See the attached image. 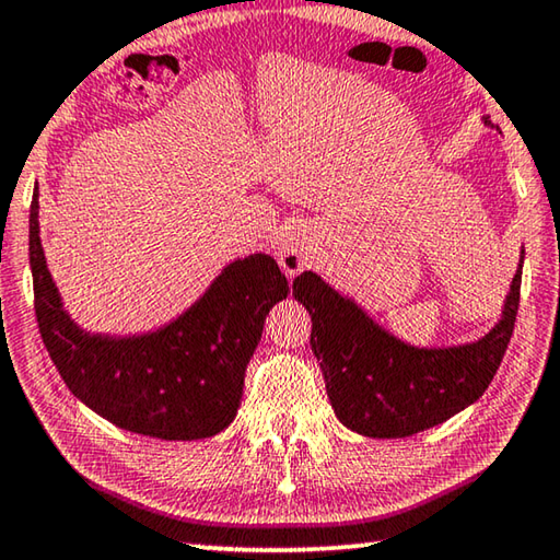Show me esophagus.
Segmentation results:
<instances>
[{
	"label": "esophagus",
	"mask_w": 560,
	"mask_h": 560,
	"mask_svg": "<svg viewBox=\"0 0 560 560\" xmlns=\"http://www.w3.org/2000/svg\"><path fill=\"white\" fill-rule=\"evenodd\" d=\"M278 260L282 265V270H285L290 278H295V275H300L315 262V248H312L310 238H305V233L292 231L280 245Z\"/></svg>",
	"instance_id": "obj_1"
}]
</instances>
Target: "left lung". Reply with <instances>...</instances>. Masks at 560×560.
Returning <instances> with one entry per match:
<instances>
[{
	"mask_svg": "<svg viewBox=\"0 0 560 560\" xmlns=\"http://www.w3.org/2000/svg\"><path fill=\"white\" fill-rule=\"evenodd\" d=\"M485 122L489 120L485 117ZM524 262V258H522ZM522 265L502 319L472 345L418 349L388 335L354 300L341 298L315 272L292 282V295L312 317L310 345L325 374L337 418L366 438H408L445 423L492 384L512 339Z\"/></svg>",
	"mask_w": 560,
	"mask_h": 560,
	"instance_id": "obj_1",
	"label": "left lung"
}]
</instances>
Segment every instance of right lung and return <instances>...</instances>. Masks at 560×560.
<instances>
[{"instance_id":"obj_1","label":"right lung","mask_w":560,"mask_h":560,"mask_svg":"<svg viewBox=\"0 0 560 560\" xmlns=\"http://www.w3.org/2000/svg\"><path fill=\"white\" fill-rule=\"evenodd\" d=\"M34 310L44 347L71 394L130 433L201 440L238 413L245 366L288 278L270 255L231 262L170 325L140 337L88 335L68 317L38 238V194L28 215Z\"/></svg>"}]
</instances>
